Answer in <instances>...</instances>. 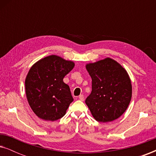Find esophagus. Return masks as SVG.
<instances>
[{
    "instance_id": "34e87169",
    "label": "esophagus",
    "mask_w": 156,
    "mask_h": 156,
    "mask_svg": "<svg viewBox=\"0 0 156 156\" xmlns=\"http://www.w3.org/2000/svg\"><path fill=\"white\" fill-rule=\"evenodd\" d=\"M79 99L80 100H81V101H84V95L83 94H81V95H80L79 96Z\"/></svg>"
}]
</instances>
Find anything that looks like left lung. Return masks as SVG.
Listing matches in <instances>:
<instances>
[{
	"instance_id": "obj_1",
	"label": "left lung",
	"mask_w": 156,
	"mask_h": 156,
	"mask_svg": "<svg viewBox=\"0 0 156 156\" xmlns=\"http://www.w3.org/2000/svg\"><path fill=\"white\" fill-rule=\"evenodd\" d=\"M86 69L92 80V89L85 103L93 117L102 123L116 120L127 109L132 97L126 70L109 57L87 64Z\"/></svg>"
}]
</instances>
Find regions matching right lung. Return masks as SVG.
<instances>
[{
    "label": "right lung",
    "mask_w": 156,
    "mask_h": 156,
    "mask_svg": "<svg viewBox=\"0 0 156 156\" xmlns=\"http://www.w3.org/2000/svg\"><path fill=\"white\" fill-rule=\"evenodd\" d=\"M74 67L72 61L50 55L30 69L25 82V92L30 106L40 119L54 121L65 115L74 99L63 79Z\"/></svg>",
    "instance_id": "add662e5"
}]
</instances>
